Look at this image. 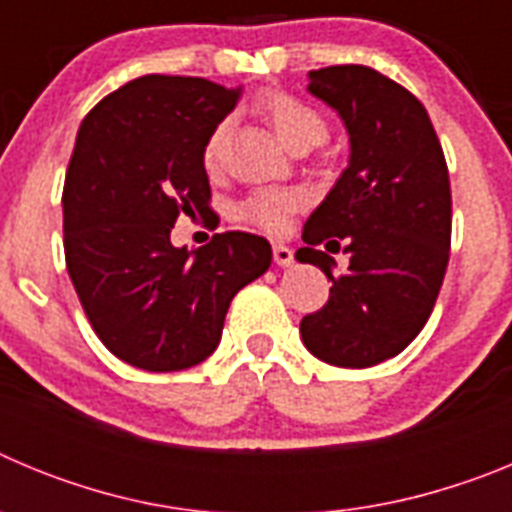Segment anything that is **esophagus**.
Instances as JSON below:
<instances>
[{
    "instance_id": "esophagus-1",
    "label": "esophagus",
    "mask_w": 512,
    "mask_h": 512,
    "mask_svg": "<svg viewBox=\"0 0 512 512\" xmlns=\"http://www.w3.org/2000/svg\"><path fill=\"white\" fill-rule=\"evenodd\" d=\"M274 261H277L279 266H292L295 264V251L289 246H284V243H274Z\"/></svg>"
}]
</instances>
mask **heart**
Here are the masks:
<instances>
[{
    "label": "heart",
    "mask_w": 512,
    "mask_h": 512,
    "mask_svg": "<svg viewBox=\"0 0 512 512\" xmlns=\"http://www.w3.org/2000/svg\"><path fill=\"white\" fill-rule=\"evenodd\" d=\"M256 110L266 117V122L274 128L277 138L289 151H297V148L310 151L325 138V122L320 120L318 112L310 110L300 99L289 97V94H264L256 102ZM228 130V122H217L212 133L207 135L205 148H202V164L207 171L220 169L225 143H228ZM297 205H300V200L289 189H256V192L248 194L246 200L235 205V217L261 230H269V233H279V230L287 228L289 217L297 210Z\"/></svg>",
    "instance_id": "obj_1"
}]
</instances>
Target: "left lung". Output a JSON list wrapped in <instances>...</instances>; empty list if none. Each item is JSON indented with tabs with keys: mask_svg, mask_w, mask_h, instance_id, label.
I'll return each mask as SVG.
<instances>
[{
	"mask_svg": "<svg viewBox=\"0 0 512 512\" xmlns=\"http://www.w3.org/2000/svg\"><path fill=\"white\" fill-rule=\"evenodd\" d=\"M307 76V92L346 125L351 156L295 253L333 282L300 333L325 364L364 369L400 354L431 318L451 248L449 169L431 117L397 81L359 63ZM320 242L344 243L343 275Z\"/></svg>",
	"mask_w": 512,
	"mask_h": 512,
	"instance_id": "obj_1",
	"label": "left lung"
}]
</instances>
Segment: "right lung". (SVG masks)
Listing matches in <instances>:
<instances>
[{"instance_id":"1","label":"right lung","mask_w":512,"mask_h":512,"mask_svg":"<svg viewBox=\"0 0 512 512\" xmlns=\"http://www.w3.org/2000/svg\"><path fill=\"white\" fill-rule=\"evenodd\" d=\"M241 87L148 74L84 117L63 184V251L99 341L125 364L179 372L223 336L225 312L271 266L266 238L212 235L171 246L176 217L210 212L202 148Z\"/></svg>"}]
</instances>
